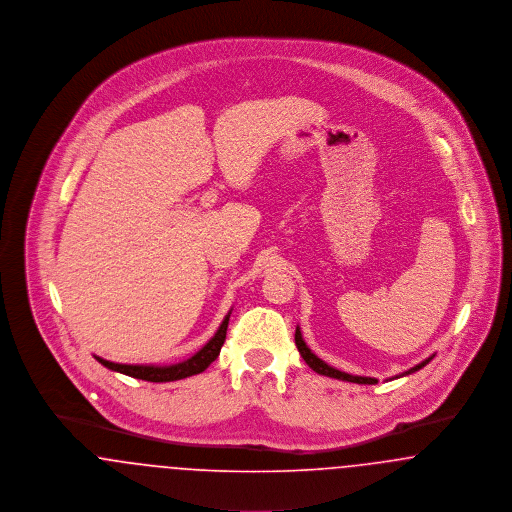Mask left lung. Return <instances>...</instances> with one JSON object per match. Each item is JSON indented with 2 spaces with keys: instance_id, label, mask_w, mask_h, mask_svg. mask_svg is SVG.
I'll return each instance as SVG.
<instances>
[{
  "instance_id": "left-lung-1",
  "label": "left lung",
  "mask_w": 512,
  "mask_h": 512,
  "mask_svg": "<svg viewBox=\"0 0 512 512\" xmlns=\"http://www.w3.org/2000/svg\"><path fill=\"white\" fill-rule=\"evenodd\" d=\"M295 345H297V349H299V353H301L303 361H305L307 365L311 366L315 372H318V374H324V376H330V378H338V380H345V382H353V384H376V382H378L376 378L351 376V374H347V372L336 370V368H332V366L326 365L324 361H320L317 355H313V353H311V349L305 345V341H303V338H301V332H299V328L295 330ZM430 361H432V357H430V359H426V361H422L420 365L414 366V368H411V370H407L405 374H411V372L420 370L422 366L428 365Z\"/></svg>"
}]
</instances>
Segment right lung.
<instances>
[{
  "label": "right lung",
  "instance_id": "right-lung-1",
  "mask_svg": "<svg viewBox=\"0 0 512 512\" xmlns=\"http://www.w3.org/2000/svg\"><path fill=\"white\" fill-rule=\"evenodd\" d=\"M228 318H230V315H226V318L222 320L219 332L215 334V338H211V341H209L201 351H197L192 359H188V361H184V363H178V365H117V363L103 361V359H99V357H96V359H98L101 365L107 366V368H111V370H117V372H121V374L138 378V380H146V382H172V380H182V378H188V376H194V374L203 372L207 366L211 365V363L219 357L220 347H222V343L226 340Z\"/></svg>",
  "mask_w": 512,
  "mask_h": 512
}]
</instances>
